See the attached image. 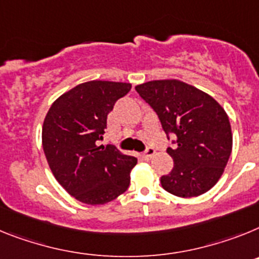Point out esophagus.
Returning a JSON list of instances; mask_svg holds the SVG:
<instances>
[{
  "label": "esophagus",
  "instance_id": "esophagus-1",
  "mask_svg": "<svg viewBox=\"0 0 259 259\" xmlns=\"http://www.w3.org/2000/svg\"><path fill=\"white\" fill-rule=\"evenodd\" d=\"M155 152H156V151H155V148L147 147V148H146V151L142 154V156L145 157L146 160H150V159H151V157L155 155Z\"/></svg>",
  "mask_w": 259,
  "mask_h": 259
}]
</instances>
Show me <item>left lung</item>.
Masks as SVG:
<instances>
[{"label":"left lung","mask_w":259,"mask_h":259,"mask_svg":"<svg viewBox=\"0 0 259 259\" xmlns=\"http://www.w3.org/2000/svg\"><path fill=\"white\" fill-rule=\"evenodd\" d=\"M136 90L157 114L167 138H175V147L167 150L175 165L161 176V186L183 198L210 190L232 151L231 123L223 108L210 95L180 80H152Z\"/></svg>","instance_id":"8db88e82"}]
</instances>
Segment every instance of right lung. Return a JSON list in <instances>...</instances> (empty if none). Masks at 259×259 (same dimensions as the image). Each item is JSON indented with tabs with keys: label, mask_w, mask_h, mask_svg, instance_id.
<instances>
[{
	"label": "right lung",
	"mask_w": 259,
	"mask_h": 259,
	"mask_svg": "<svg viewBox=\"0 0 259 259\" xmlns=\"http://www.w3.org/2000/svg\"><path fill=\"white\" fill-rule=\"evenodd\" d=\"M130 89L129 83H82L60 96L47 113L42 148L49 167L62 188L83 203H108L129 188L136 157L98 142L109 112Z\"/></svg>",
	"instance_id": "add662e5"
}]
</instances>
